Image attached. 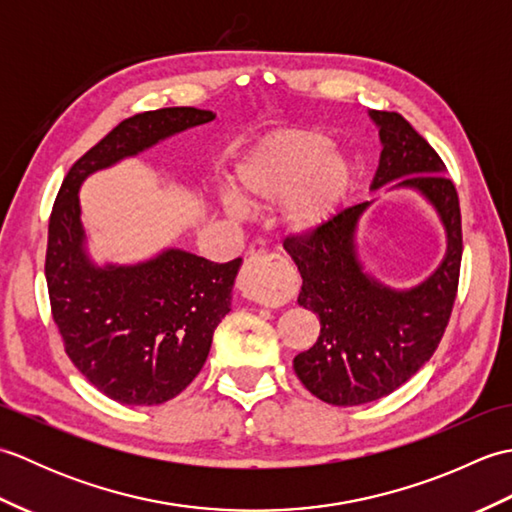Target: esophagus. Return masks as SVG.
<instances>
[{"label":"esophagus","mask_w":512,"mask_h":512,"mask_svg":"<svg viewBox=\"0 0 512 512\" xmlns=\"http://www.w3.org/2000/svg\"><path fill=\"white\" fill-rule=\"evenodd\" d=\"M237 288L250 301L273 306L286 297V284L279 275V257L257 253L246 259L242 275L237 279Z\"/></svg>","instance_id":"1"}]
</instances>
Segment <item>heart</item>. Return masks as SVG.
I'll return each mask as SVG.
<instances>
[{
    "mask_svg": "<svg viewBox=\"0 0 512 512\" xmlns=\"http://www.w3.org/2000/svg\"><path fill=\"white\" fill-rule=\"evenodd\" d=\"M356 180V165L347 151L332 149V138L319 129H279L262 138L237 162L233 193L224 195L231 217L246 209L283 204L281 222L295 239L325 231L339 215ZM240 203L237 205L236 202Z\"/></svg>",
    "mask_w": 512,
    "mask_h": 512,
    "instance_id": "1",
    "label": "heart"
}]
</instances>
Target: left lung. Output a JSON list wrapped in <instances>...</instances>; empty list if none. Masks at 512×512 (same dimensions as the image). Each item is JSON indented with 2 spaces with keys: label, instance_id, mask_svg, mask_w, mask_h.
Wrapping results in <instances>:
<instances>
[{
  "label": "left lung",
  "instance_id": "left-lung-1",
  "mask_svg": "<svg viewBox=\"0 0 512 512\" xmlns=\"http://www.w3.org/2000/svg\"><path fill=\"white\" fill-rule=\"evenodd\" d=\"M378 127L380 158L369 191H411L444 228V257L429 277L389 286L367 268L358 224L376 200L350 206L310 239H286L301 275L297 303L321 321L308 352L292 361L312 396L356 407L389 396L429 361L447 328L462 262L460 200L433 147L396 112H367Z\"/></svg>",
  "mask_w": 512,
  "mask_h": 512
}]
</instances>
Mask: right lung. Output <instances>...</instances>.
Masks as SVG:
<instances>
[{
  "label": "right lung",
  "instance_id": "add662e5",
  "mask_svg": "<svg viewBox=\"0 0 512 512\" xmlns=\"http://www.w3.org/2000/svg\"><path fill=\"white\" fill-rule=\"evenodd\" d=\"M213 118L198 107L127 118L74 162L54 202L46 253L52 317L74 367L121 405H162L200 374L213 332L231 312L242 257L215 264L167 246L140 262L99 264L88 246L79 191L92 173Z\"/></svg>",
  "mask_w": 512,
  "mask_h": 512
}]
</instances>
